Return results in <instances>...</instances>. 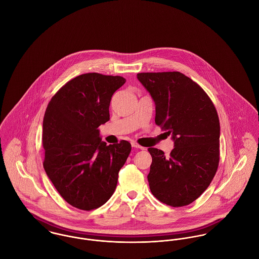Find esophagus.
I'll use <instances>...</instances> for the list:
<instances>
[{"label": "esophagus", "instance_id": "34e87169", "mask_svg": "<svg viewBox=\"0 0 259 259\" xmlns=\"http://www.w3.org/2000/svg\"><path fill=\"white\" fill-rule=\"evenodd\" d=\"M132 147L135 148H140V149H145V148H143L142 146H140L139 144H137V143H135V142L132 143Z\"/></svg>", "mask_w": 259, "mask_h": 259}]
</instances>
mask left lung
<instances>
[{
	"mask_svg": "<svg viewBox=\"0 0 259 259\" xmlns=\"http://www.w3.org/2000/svg\"><path fill=\"white\" fill-rule=\"evenodd\" d=\"M138 79L154 101L155 123L175 142L168 156L148 148L150 191L167 205H188L208 187L219 167L218 111L201 87L180 72L141 73Z\"/></svg>",
	"mask_w": 259,
	"mask_h": 259,
	"instance_id": "left-lung-1",
	"label": "left lung"
}]
</instances>
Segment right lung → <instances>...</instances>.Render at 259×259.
I'll return each instance as SVG.
<instances>
[{
  "instance_id": "add662e5",
  "label": "right lung",
  "mask_w": 259,
  "mask_h": 259,
  "mask_svg": "<svg viewBox=\"0 0 259 259\" xmlns=\"http://www.w3.org/2000/svg\"><path fill=\"white\" fill-rule=\"evenodd\" d=\"M124 82L119 75H77L56 93L45 112L44 168L61 196L78 209H96L111 198L132 150L127 141L108 146L98 130L110 120L111 97Z\"/></svg>"
}]
</instances>
